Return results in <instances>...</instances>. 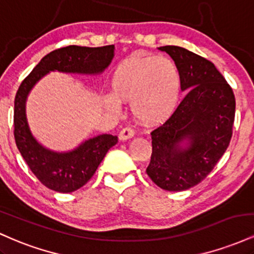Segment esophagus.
Returning a JSON list of instances; mask_svg holds the SVG:
<instances>
[{
	"label": "esophagus",
	"mask_w": 254,
	"mask_h": 254,
	"mask_svg": "<svg viewBox=\"0 0 254 254\" xmlns=\"http://www.w3.org/2000/svg\"><path fill=\"white\" fill-rule=\"evenodd\" d=\"M133 135H135V131H133L132 127H125L121 130V132H119V138H121L122 141H124V139L131 138Z\"/></svg>",
	"instance_id": "34e87169"
}]
</instances>
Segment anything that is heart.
Masks as SVG:
<instances>
[{"mask_svg": "<svg viewBox=\"0 0 254 254\" xmlns=\"http://www.w3.org/2000/svg\"><path fill=\"white\" fill-rule=\"evenodd\" d=\"M113 94L106 98L113 112L121 110L120 100L130 101L137 119L154 124L171 115L180 94V75L176 63L165 56H135L116 68L112 81Z\"/></svg>", "mask_w": 254, "mask_h": 254, "instance_id": "b5f03b06", "label": "heart"}]
</instances>
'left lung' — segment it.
Segmentation results:
<instances>
[{"label":"left lung","instance_id":"1","mask_svg":"<svg viewBox=\"0 0 254 254\" xmlns=\"http://www.w3.org/2000/svg\"><path fill=\"white\" fill-rule=\"evenodd\" d=\"M173 58L186 95L167 121L150 132L147 174L159 188L184 191L214 170L228 148L235 117V97L214 63L180 46H161ZM189 145L183 148L182 141Z\"/></svg>","mask_w":254,"mask_h":254}]
</instances>
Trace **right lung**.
<instances>
[{"instance_id":"right-lung-1","label":"right lung","mask_w":254,"mask_h":254,"mask_svg":"<svg viewBox=\"0 0 254 254\" xmlns=\"http://www.w3.org/2000/svg\"><path fill=\"white\" fill-rule=\"evenodd\" d=\"M115 45L100 48L69 45L57 49L42 58L22 81L14 100V138L32 173L50 190L69 193L86 184L97 171L118 137L103 133L89 138L69 153H55L40 145L32 136L26 119V98L32 87L49 71L97 74L109 66Z\"/></svg>"}]
</instances>
